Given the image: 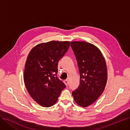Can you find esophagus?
Segmentation results:
<instances>
[{
    "label": "esophagus",
    "instance_id": "1",
    "mask_svg": "<svg viewBox=\"0 0 130 130\" xmlns=\"http://www.w3.org/2000/svg\"><path fill=\"white\" fill-rule=\"evenodd\" d=\"M64 84L66 85V86H68V84H69V81H68V80L66 79V80H65L64 81Z\"/></svg>",
    "mask_w": 130,
    "mask_h": 130
}]
</instances>
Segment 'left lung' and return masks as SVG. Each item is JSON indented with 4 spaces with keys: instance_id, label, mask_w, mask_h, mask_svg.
Listing matches in <instances>:
<instances>
[{
    "instance_id": "1",
    "label": "left lung",
    "mask_w": 130,
    "mask_h": 130,
    "mask_svg": "<svg viewBox=\"0 0 130 130\" xmlns=\"http://www.w3.org/2000/svg\"><path fill=\"white\" fill-rule=\"evenodd\" d=\"M78 65L80 84L72 94L81 107L93 104L103 92L107 81L106 63L101 52L86 42H71Z\"/></svg>"
}]
</instances>
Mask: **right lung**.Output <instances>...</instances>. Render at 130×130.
<instances>
[{
  "label": "right lung",
  "instance_id": "obj_1",
  "mask_svg": "<svg viewBox=\"0 0 130 130\" xmlns=\"http://www.w3.org/2000/svg\"><path fill=\"white\" fill-rule=\"evenodd\" d=\"M69 41H50L34 47L29 54L24 71V82L29 94L44 107L57 102L66 86L57 77L58 62L69 49Z\"/></svg>",
  "mask_w": 130,
  "mask_h": 130
}]
</instances>
